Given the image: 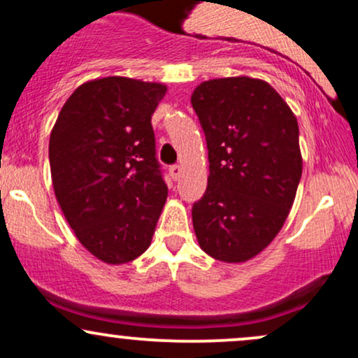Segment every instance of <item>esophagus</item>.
Instances as JSON below:
<instances>
[{
	"label": "esophagus",
	"instance_id": "obj_1",
	"mask_svg": "<svg viewBox=\"0 0 358 358\" xmlns=\"http://www.w3.org/2000/svg\"><path fill=\"white\" fill-rule=\"evenodd\" d=\"M180 175H182V168H180L178 165H173V166H170V176L173 180H178L180 178Z\"/></svg>",
	"mask_w": 358,
	"mask_h": 358
}]
</instances>
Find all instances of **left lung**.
<instances>
[{
	"label": "left lung",
	"mask_w": 358,
	"mask_h": 358,
	"mask_svg": "<svg viewBox=\"0 0 358 358\" xmlns=\"http://www.w3.org/2000/svg\"><path fill=\"white\" fill-rule=\"evenodd\" d=\"M192 106L207 139L208 185L193 203L196 241L222 262H245L273 242L296 196L303 159L296 116L268 82L205 80Z\"/></svg>",
	"instance_id": "1"
}]
</instances>
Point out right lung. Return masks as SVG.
I'll list each match as a JSON object with an SVG mask.
<instances>
[{
    "instance_id": "right-lung-1",
    "label": "right lung",
    "mask_w": 358,
    "mask_h": 358,
    "mask_svg": "<svg viewBox=\"0 0 358 358\" xmlns=\"http://www.w3.org/2000/svg\"><path fill=\"white\" fill-rule=\"evenodd\" d=\"M166 85L102 77L73 90L50 133L57 202L76 237L108 264L150 248L168 187L151 126Z\"/></svg>"
}]
</instances>
